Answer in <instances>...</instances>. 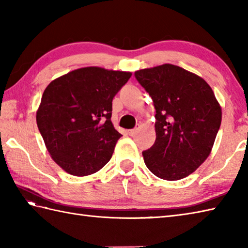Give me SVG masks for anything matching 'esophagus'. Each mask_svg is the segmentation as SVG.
<instances>
[{
	"instance_id": "esophagus-1",
	"label": "esophagus",
	"mask_w": 248,
	"mask_h": 248,
	"mask_svg": "<svg viewBox=\"0 0 248 248\" xmlns=\"http://www.w3.org/2000/svg\"><path fill=\"white\" fill-rule=\"evenodd\" d=\"M136 133V129H131V130H128V134L130 136H134Z\"/></svg>"
}]
</instances>
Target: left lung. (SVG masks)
Returning a JSON list of instances; mask_svg holds the SVG:
<instances>
[{"mask_svg":"<svg viewBox=\"0 0 248 248\" xmlns=\"http://www.w3.org/2000/svg\"><path fill=\"white\" fill-rule=\"evenodd\" d=\"M155 108V141L143 151L148 170L161 179L191 175L211 152L222 121V108L203 78L165 64L135 71Z\"/></svg>","mask_w":248,"mask_h":248,"instance_id":"left-lung-1","label":"left lung"}]
</instances>
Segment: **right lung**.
Wrapping results in <instances>:
<instances>
[{"label":"right lung","mask_w":248,"mask_h":248,"mask_svg":"<svg viewBox=\"0 0 248 248\" xmlns=\"http://www.w3.org/2000/svg\"><path fill=\"white\" fill-rule=\"evenodd\" d=\"M131 72L86 67L52 81L36 120L49 154L73 176L98 171L110 160L121 135L110 121L112 101Z\"/></svg>","instance_id":"add662e5"}]
</instances>
